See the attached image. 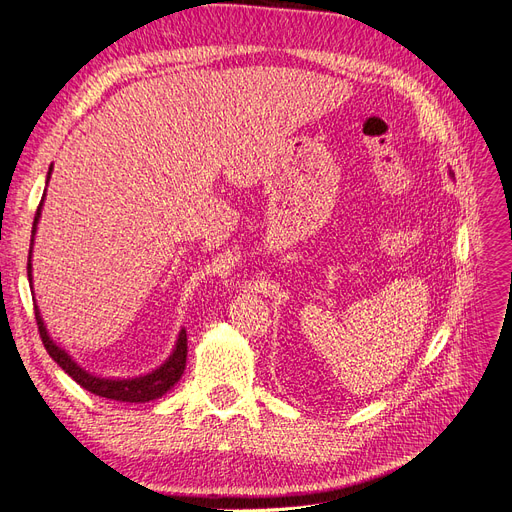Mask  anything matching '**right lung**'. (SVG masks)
<instances>
[{
    "label": "right lung",
    "mask_w": 512,
    "mask_h": 512,
    "mask_svg": "<svg viewBox=\"0 0 512 512\" xmlns=\"http://www.w3.org/2000/svg\"><path fill=\"white\" fill-rule=\"evenodd\" d=\"M51 173H53V164L49 168V175H46V183H49ZM42 203H44V194H42V200H40L36 218H34V226H32V245H29V260H27L29 286H32V247H34V235L38 228L40 213H42ZM34 312H36V322H38L42 344H44L46 352L51 354V359L61 369H64L76 384H81L85 391L94 393V395L115 399V401H128V404H145V401L158 399L173 389L185 369V359H188V335H185V329H181L173 354H170L158 369H153L151 374L136 376V378H100L96 374H89V371L76 363L64 348H59L53 342L49 331H46V327H44V320L40 316V309H38L36 301H34Z\"/></svg>",
    "instance_id": "add662e5"
}]
</instances>
